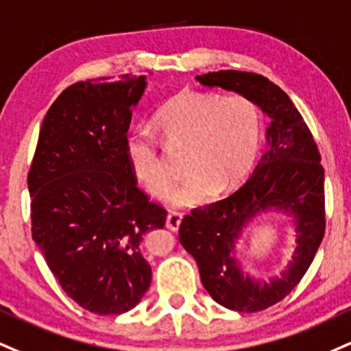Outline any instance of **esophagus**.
<instances>
[{
    "label": "esophagus",
    "instance_id": "1",
    "mask_svg": "<svg viewBox=\"0 0 351 351\" xmlns=\"http://www.w3.org/2000/svg\"><path fill=\"white\" fill-rule=\"evenodd\" d=\"M181 221H183V214L178 213V210H171V213L167 216V227L170 230L176 232L180 229Z\"/></svg>",
    "mask_w": 351,
    "mask_h": 351
}]
</instances>
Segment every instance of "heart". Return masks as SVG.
Returning <instances> with one entry per match:
<instances>
[{
	"label": "heart",
	"mask_w": 351,
	"mask_h": 351,
	"mask_svg": "<svg viewBox=\"0 0 351 351\" xmlns=\"http://www.w3.org/2000/svg\"><path fill=\"white\" fill-rule=\"evenodd\" d=\"M155 128L163 145L186 150L188 178L173 194L176 206L202 204L216 194L234 191L255 163L261 122L255 103L242 95L221 96L181 91L160 108ZM128 158L134 175L157 197H167L176 176L147 132L128 138Z\"/></svg>",
	"instance_id": "obj_1"
}]
</instances>
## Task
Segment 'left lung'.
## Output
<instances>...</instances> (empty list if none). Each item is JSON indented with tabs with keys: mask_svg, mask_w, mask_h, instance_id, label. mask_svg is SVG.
Segmentation results:
<instances>
[{
	"mask_svg": "<svg viewBox=\"0 0 351 351\" xmlns=\"http://www.w3.org/2000/svg\"><path fill=\"white\" fill-rule=\"evenodd\" d=\"M247 96L269 117L268 150L242 188L226 199L196 208L180 226V243L191 253L214 301L239 312H258L280 302L309 269L325 232L324 167L309 128L289 96L263 75L221 70L196 77ZM289 213L297 226L293 260L280 277L255 280L243 273L234 243L260 212Z\"/></svg>",
	"mask_w": 351,
	"mask_h": 351,
	"instance_id": "obj_1",
	"label": "left lung"
}]
</instances>
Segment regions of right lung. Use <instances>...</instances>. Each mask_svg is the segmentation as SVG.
Instances as JSON below:
<instances>
[{"label": "right lung", "instance_id": "obj_1", "mask_svg": "<svg viewBox=\"0 0 351 351\" xmlns=\"http://www.w3.org/2000/svg\"><path fill=\"white\" fill-rule=\"evenodd\" d=\"M145 77L78 82L45 114L27 175L32 239L66 296L99 315L134 309L152 281L141 253L167 210L137 186L128 158Z\"/></svg>", "mask_w": 351, "mask_h": 351}]
</instances>
